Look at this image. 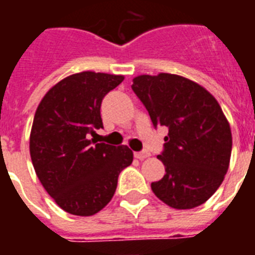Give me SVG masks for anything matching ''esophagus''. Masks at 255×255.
I'll return each mask as SVG.
<instances>
[{"label":"esophagus","mask_w":255,"mask_h":255,"mask_svg":"<svg viewBox=\"0 0 255 255\" xmlns=\"http://www.w3.org/2000/svg\"><path fill=\"white\" fill-rule=\"evenodd\" d=\"M151 156V153L148 151H141V152H135V157L136 159H139V160H144V159H147V157H149Z\"/></svg>","instance_id":"34e87169"}]
</instances>
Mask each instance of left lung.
Returning <instances> with one entry per match:
<instances>
[{
  "label": "left lung",
  "mask_w": 255,
  "mask_h": 255,
  "mask_svg": "<svg viewBox=\"0 0 255 255\" xmlns=\"http://www.w3.org/2000/svg\"><path fill=\"white\" fill-rule=\"evenodd\" d=\"M132 90L147 108L155 127L169 129L165 167L152 192L174 209H193L208 201L228 172L232 129L220 104L206 88L176 74L139 75Z\"/></svg>",
  "instance_id": "1"
}]
</instances>
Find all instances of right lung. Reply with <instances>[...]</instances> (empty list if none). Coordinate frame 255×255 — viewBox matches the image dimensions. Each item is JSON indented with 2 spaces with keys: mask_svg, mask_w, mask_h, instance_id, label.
Masks as SVG:
<instances>
[{
  "mask_svg": "<svg viewBox=\"0 0 255 255\" xmlns=\"http://www.w3.org/2000/svg\"><path fill=\"white\" fill-rule=\"evenodd\" d=\"M123 75L82 71L46 92L34 115L30 156L39 181L59 208L74 216L98 213L111 201L119 173L133 160L127 145L90 139L103 127L104 95Z\"/></svg>",
  "mask_w": 255,
  "mask_h": 255,
  "instance_id": "add662e5",
  "label": "right lung"
}]
</instances>
